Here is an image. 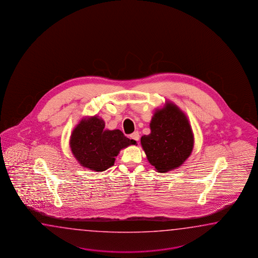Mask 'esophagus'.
<instances>
[{"instance_id":"obj_1","label":"esophagus","mask_w":258,"mask_h":258,"mask_svg":"<svg viewBox=\"0 0 258 258\" xmlns=\"http://www.w3.org/2000/svg\"><path fill=\"white\" fill-rule=\"evenodd\" d=\"M131 138H132V140H134V141H136V142H139V140H140V134H139V132H133L132 135H131Z\"/></svg>"}]
</instances>
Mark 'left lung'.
<instances>
[{
  "instance_id": "1",
  "label": "left lung",
  "mask_w": 258,
  "mask_h": 258,
  "mask_svg": "<svg viewBox=\"0 0 258 258\" xmlns=\"http://www.w3.org/2000/svg\"><path fill=\"white\" fill-rule=\"evenodd\" d=\"M150 128L149 135L141 138V144L155 170L166 173L183 165L195 145L194 132L183 111L170 101L166 102L155 110Z\"/></svg>"
}]
</instances>
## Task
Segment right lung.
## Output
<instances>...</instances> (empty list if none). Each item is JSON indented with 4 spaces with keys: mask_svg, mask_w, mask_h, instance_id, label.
I'll return each instance as SVG.
<instances>
[{
    "mask_svg": "<svg viewBox=\"0 0 258 258\" xmlns=\"http://www.w3.org/2000/svg\"><path fill=\"white\" fill-rule=\"evenodd\" d=\"M104 126L100 116H85L75 126L69 140L71 152L80 166L93 171L108 169L121 150L136 144L119 130H105Z\"/></svg>",
    "mask_w": 258,
    "mask_h": 258,
    "instance_id": "obj_1",
    "label": "right lung"
}]
</instances>
